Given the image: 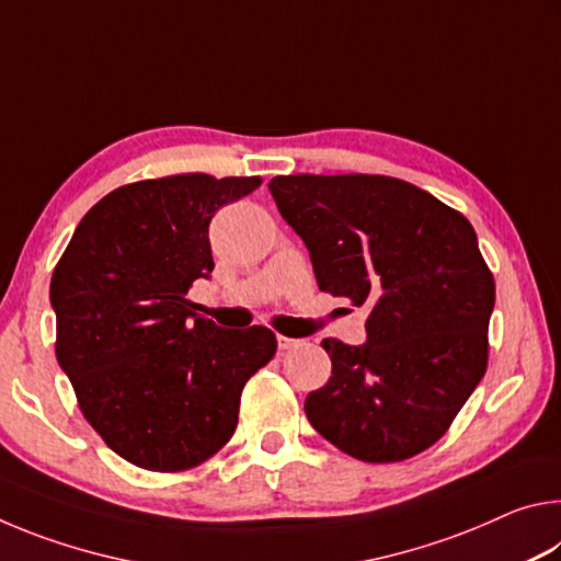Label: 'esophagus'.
<instances>
[{
  "label": "esophagus",
  "instance_id": "esophagus-1",
  "mask_svg": "<svg viewBox=\"0 0 561 561\" xmlns=\"http://www.w3.org/2000/svg\"><path fill=\"white\" fill-rule=\"evenodd\" d=\"M301 341L299 339H289V336H277V346L282 348V351H289V348H294V346H299Z\"/></svg>",
  "mask_w": 561,
  "mask_h": 561
}]
</instances>
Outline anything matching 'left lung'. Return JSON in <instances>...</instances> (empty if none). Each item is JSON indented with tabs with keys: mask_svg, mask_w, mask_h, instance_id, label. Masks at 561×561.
Wrapping results in <instances>:
<instances>
[{
	"mask_svg": "<svg viewBox=\"0 0 561 561\" xmlns=\"http://www.w3.org/2000/svg\"><path fill=\"white\" fill-rule=\"evenodd\" d=\"M270 193L321 291L371 309L366 344L324 339L309 423L364 462L413 458L448 431L488 368L495 279L465 217L386 175H277Z\"/></svg>",
	"mask_w": 561,
	"mask_h": 561,
	"instance_id": "obj_1",
	"label": "left lung"
}]
</instances>
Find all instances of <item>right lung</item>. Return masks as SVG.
Segmentation results:
<instances>
[{
    "mask_svg": "<svg viewBox=\"0 0 561 561\" xmlns=\"http://www.w3.org/2000/svg\"><path fill=\"white\" fill-rule=\"evenodd\" d=\"M260 178L173 175L113 190L56 264V358L113 453L175 472L232 438L240 396L277 351L270 329H220L185 299L215 267L210 220Z\"/></svg>",
    "mask_w": 561,
    "mask_h": 561,
    "instance_id": "add662e5",
    "label": "right lung"
}]
</instances>
